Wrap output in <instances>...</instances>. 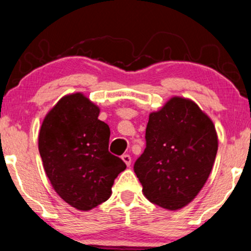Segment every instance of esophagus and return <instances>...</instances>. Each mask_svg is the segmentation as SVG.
Wrapping results in <instances>:
<instances>
[{
  "instance_id": "obj_1",
  "label": "esophagus",
  "mask_w": 251,
  "mask_h": 251,
  "mask_svg": "<svg viewBox=\"0 0 251 251\" xmlns=\"http://www.w3.org/2000/svg\"><path fill=\"white\" fill-rule=\"evenodd\" d=\"M122 160H123V162H125V163H126L128 167L131 164V157H130V155L125 154V155L122 156Z\"/></svg>"
}]
</instances>
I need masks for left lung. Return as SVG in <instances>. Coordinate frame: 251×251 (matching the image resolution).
Returning <instances> with one entry per match:
<instances>
[{"instance_id":"1","label":"left lung","mask_w":251,"mask_h":251,"mask_svg":"<svg viewBox=\"0 0 251 251\" xmlns=\"http://www.w3.org/2000/svg\"><path fill=\"white\" fill-rule=\"evenodd\" d=\"M217 147L207 115L193 101L173 97L149 115L146 149L134 164L144 195L164 209L183 208L207 182Z\"/></svg>"}]
</instances>
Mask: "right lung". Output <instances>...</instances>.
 I'll list each match as a JSON object with an SVG mask.
<instances>
[{
  "label": "right lung",
  "mask_w": 251,
  "mask_h": 251,
  "mask_svg": "<svg viewBox=\"0 0 251 251\" xmlns=\"http://www.w3.org/2000/svg\"><path fill=\"white\" fill-rule=\"evenodd\" d=\"M100 109L82 94L57 102L38 136L43 167L56 193L78 210H90L110 196L126 163L109 151L110 129Z\"/></svg>",
  "instance_id": "right-lung-1"
}]
</instances>
